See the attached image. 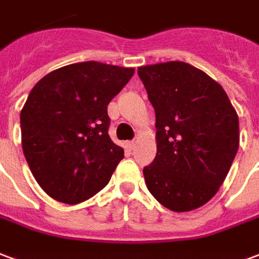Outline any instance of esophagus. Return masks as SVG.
<instances>
[{"label":"esophagus","instance_id":"esophagus-1","mask_svg":"<svg viewBox=\"0 0 259 259\" xmlns=\"http://www.w3.org/2000/svg\"><path fill=\"white\" fill-rule=\"evenodd\" d=\"M136 144H137V141H135V140H132V141H129V143H127V147H129L130 149H133L136 147Z\"/></svg>","mask_w":259,"mask_h":259}]
</instances>
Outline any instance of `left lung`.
I'll list each match as a JSON object with an SVG mask.
<instances>
[{"instance_id":"8db88e82","label":"left lung","mask_w":259,"mask_h":259,"mask_svg":"<svg viewBox=\"0 0 259 259\" xmlns=\"http://www.w3.org/2000/svg\"><path fill=\"white\" fill-rule=\"evenodd\" d=\"M156 116V156L147 188L171 211H191L217 193L239 148V118L220 83L184 61L140 67Z\"/></svg>"}]
</instances>
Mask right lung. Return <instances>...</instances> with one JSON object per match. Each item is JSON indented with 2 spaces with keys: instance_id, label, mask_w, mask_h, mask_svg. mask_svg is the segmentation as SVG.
<instances>
[{
  "instance_id": "right-lung-1",
  "label": "right lung",
  "mask_w": 259,
  "mask_h": 259,
  "mask_svg": "<svg viewBox=\"0 0 259 259\" xmlns=\"http://www.w3.org/2000/svg\"><path fill=\"white\" fill-rule=\"evenodd\" d=\"M133 74L83 61L52 71L32 88L20 114L23 154L49 196L76 204L108 184L124 155L108 135L107 107Z\"/></svg>"
}]
</instances>
